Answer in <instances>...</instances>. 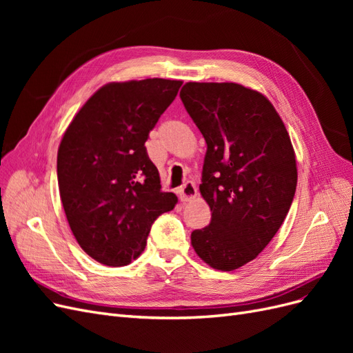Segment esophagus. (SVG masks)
Returning a JSON list of instances; mask_svg holds the SVG:
<instances>
[{
	"instance_id": "34e87169",
	"label": "esophagus",
	"mask_w": 353,
	"mask_h": 353,
	"mask_svg": "<svg viewBox=\"0 0 353 353\" xmlns=\"http://www.w3.org/2000/svg\"><path fill=\"white\" fill-rule=\"evenodd\" d=\"M178 196L181 201H191L197 196V188L193 183H185L178 190Z\"/></svg>"
}]
</instances>
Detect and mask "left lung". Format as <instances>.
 Masks as SVG:
<instances>
[{
	"instance_id": "1",
	"label": "left lung",
	"mask_w": 353,
	"mask_h": 353,
	"mask_svg": "<svg viewBox=\"0 0 353 353\" xmlns=\"http://www.w3.org/2000/svg\"><path fill=\"white\" fill-rule=\"evenodd\" d=\"M184 108L205 137L200 193L209 225L191 232L201 261L232 271L253 261L280 230L297 184L290 137L270 100L234 82H187Z\"/></svg>"
}]
</instances>
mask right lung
I'll list each match as a JSON object with an SVG mask.
<instances>
[{"instance_id":"1","label":"right lung","mask_w":353,"mask_h":353,"mask_svg":"<svg viewBox=\"0 0 353 353\" xmlns=\"http://www.w3.org/2000/svg\"><path fill=\"white\" fill-rule=\"evenodd\" d=\"M183 82L143 79L104 85L73 117L59 147L57 178L74 239L108 266L131 263L153 222L176 205L165 193L145 141Z\"/></svg>"}]
</instances>
